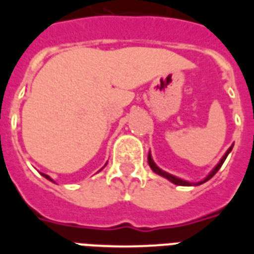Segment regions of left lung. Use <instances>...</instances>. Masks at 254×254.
Masks as SVG:
<instances>
[{"label": "left lung", "instance_id": "8db88e82", "mask_svg": "<svg viewBox=\"0 0 254 254\" xmlns=\"http://www.w3.org/2000/svg\"><path fill=\"white\" fill-rule=\"evenodd\" d=\"M231 149H233V147H230V148L227 149V152H226L223 158L220 159V162H219V163H218V166H216V167H215V169H213V170L211 171L209 174H208V177H207V178H205V180H204V181L196 182L194 185H200V184H204V182H207L208 180H211V178H212V177L215 176L216 173H218L219 169L222 167V165H223V162H224V160H226V158H227V155L230 154V151H231ZM148 163H149V167H151V169H152V170H154L155 173H156V174H159V176L165 177V178H167V180L173 182V184H176V185H181V187H190V185H191L190 182L184 181V180H180V178H177V177L171 176V174H169V173H166V171L160 170L159 167L155 165L154 160H152V158H151V155H149V154H148Z\"/></svg>", "mask_w": 254, "mask_h": 254}]
</instances>
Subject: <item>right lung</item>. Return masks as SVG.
I'll return each instance as SVG.
<instances>
[{
	"instance_id": "add662e5",
	"label": "right lung",
	"mask_w": 254,
	"mask_h": 254,
	"mask_svg": "<svg viewBox=\"0 0 254 254\" xmlns=\"http://www.w3.org/2000/svg\"><path fill=\"white\" fill-rule=\"evenodd\" d=\"M42 176L45 177V178H47V180H50V181H52V178H50V177H49V176H46V174H42Z\"/></svg>"
}]
</instances>
